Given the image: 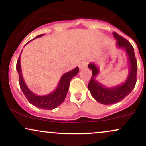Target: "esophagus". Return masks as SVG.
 I'll return each instance as SVG.
<instances>
[{"mask_svg": "<svg viewBox=\"0 0 146 146\" xmlns=\"http://www.w3.org/2000/svg\"><path fill=\"white\" fill-rule=\"evenodd\" d=\"M88 63V61L86 60H84L82 62H80V64H79V67H80V69H82V68L86 67Z\"/></svg>", "mask_w": 146, "mask_h": 146, "instance_id": "34e87169", "label": "esophagus"}]
</instances>
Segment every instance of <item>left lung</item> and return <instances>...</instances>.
Wrapping results in <instances>:
<instances>
[{
    "label": "left lung",
    "instance_id": "1",
    "mask_svg": "<svg viewBox=\"0 0 146 146\" xmlns=\"http://www.w3.org/2000/svg\"><path fill=\"white\" fill-rule=\"evenodd\" d=\"M113 36L117 40L116 44L118 47L124 48L128 56L130 70L126 81L122 84L113 87L106 88L95 80V77L99 73V69L95 64L90 63L88 68L91 69L92 76L88 84V90L95 100L105 105L113 104L123 100L135 88L137 82V62L135 56L134 48L130 42L119 35L113 32Z\"/></svg>",
    "mask_w": 146,
    "mask_h": 146
}]
</instances>
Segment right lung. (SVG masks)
<instances>
[{
    "instance_id": "right-lung-1",
    "label": "right lung",
    "mask_w": 146,
    "mask_h": 146,
    "mask_svg": "<svg viewBox=\"0 0 146 146\" xmlns=\"http://www.w3.org/2000/svg\"><path fill=\"white\" fill-rule=\"evenodd\" d=\"M42 36L43 34L38 35L35 38H39V37ZM35 38H33V39H35ZM16 70H17L18 75H19V84L23 94L25 95V96L26 97V98L27 99L30 104H31L34 106L44 110L54 109L62 103L65 98H66V94H67L68 88H69L70 81L73 77L78 74L79 72V68L76 67L74 69L71 70V71L66 73L62 76L60 80L59 84L54 91L48 95L40 96V95H37L33 92H31L25 84L21 73V55H20L17 63H16Z\"/></svg>"
}]
</instances>
